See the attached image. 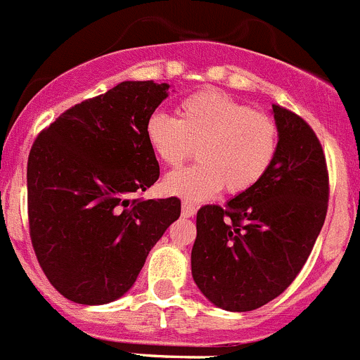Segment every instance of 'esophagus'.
<instances>
[{
  "instance_id": "esophagus-1",
  "label": "esophagus",
  "mask_w": 360,
  "mask_h": 360,
  "mask_svg": "<svg viewBox=\"0 0 360 360\" xmlns=\"http://www.w3.org/2000/svg\"><path fill=\"white\" fill-rule=\"evenodd\" d=\"M196 214V205L191 202H187V200H184L182 202V216L184 217H191Z\"/></svg>"
}]
</instances>
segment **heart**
<instances>
[{
	"label": "heart",
	"instance_id": "heart-1",
	"mask_svg": "<svg viewBox=\"0 0 360 360\" xmlns=\"http://www.w3.org/2000/svg\"><path fill=\"white\" fill-rule=\"evenodd\" d=\"M178 120L157 112L146 123V139L167 167L194 155L200 162L166 176L167 194L202 202L225 187L230 194L253 189L275 162L278 127L271 115L253 110L226 92L203 89L178 103Z\"/></svg>",
	"mask_w": 360,
	"mask_h": 360
}]
</instances>
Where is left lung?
<instances>
[{"instance_id":"1","label":"left lung","mask_w":360,"mask_h":360,"mask_svg":"<svg viewBox=\"0 0 360 360\" xmlns=\"http://www.w3.org/2000/svg\"><path fill=\"white\" fill-rule=\"evenodd\" d=\"M278 151L268 174L225 207L198 210L193 278L217 307L259 309L282 295L311 255L328 209V169L309 123L273 105Z\"/></svg>"}]
</instances>
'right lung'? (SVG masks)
Instances as JSON below:
<instances>
[{"instance_id": "1", "label": "right lung", "mask_w": 360, "mask_h": 360, "mask_svg": "<svg viewBox=\"0 0 360 360\" xmlns=\"http://www.w3.org/2000/svg\"><path fill=\"white\" fill-rule=\"evenodd\" d=\"M167 89L121 82L62 112L30 150V239L44 275L71 302L101 305L123 296L180 217L178 198L135 196L160 174L146 123Z\"/></svg>"}]
</instances>
